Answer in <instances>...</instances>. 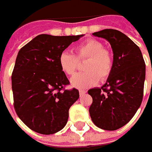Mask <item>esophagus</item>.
Instances as JSON below:
<instances>
[{
	"label": "esophagus",
	"instance_id": "1",
	"mask_svg": "<svg viewBox=\"0 0 152 152\" xmlns=\"http://www.w3.org/2000/svg\"><path fill=\"white\" fill-rule=\"evenodd\" d=\"M85 93H86V91H83V90H79V96H82L83 95H85Z\"/></svg>",
	"mask_w": 152,
	"mask_h": 152
}]
</instances>
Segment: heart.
Wrapping results in <instances>:
<instances>
[{"label": "heart", "mask_w": 152, "mask_h": 152, "mask_svg": "<svg viewBox=\"0 0 152 152\" xmlns=\"http://www.w3.org/2000/svg\"><path fill=\"white\" fill-rule=\"evenodd\" d=\"M75 55L68 51L61 52L59 56V65L62 72L73 75L79 66V61L87 59L84 65L85 72L75 74L70 79L73 87L87 89L98 83L99 79L104 80L112 72L113 60L112 53L105 49L103 44L96 39H87L78 45Z\"/></svg>", "instance_id": "1"}]
</instances>
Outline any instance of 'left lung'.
<instances>
[{"instance_id": "obj_1", "label": "left lung", "mask_w": 152, "mask_h": 152, "mask_svg": "<svg viewBox=\"0 0 152 152\" xmlns=\"http://www.w3.org/2000/svg\"><path fill=\"white\" fill-rule=\"evenodd\" d=\"M94 36L107 39L113 52V64L106 84L88 91L93 102L90 115L105 130H116L128 124L142 102L145 64L137 45L116 29H103Z\"/></svg>"}]
</instances>
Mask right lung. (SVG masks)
<instances>
[{
	"instance_id": "obj_1",
	"label": "right lung",
	"mask_w": 152,
	"mask_h": 152,
	"mask_svg": "<svg viewBox=\"0 0 152 152\" xmlns=\"http://www.w3.org/2000/svg\"><path fill=\"white\" fill-rule=\"evenodd\" d=\"M83 34L53 36L39 34L18 51L12 74L16 113L30 129L52 134L62 129L68 110L79 97L59 65V56Z\"/></svg>"
}]
</instances>
